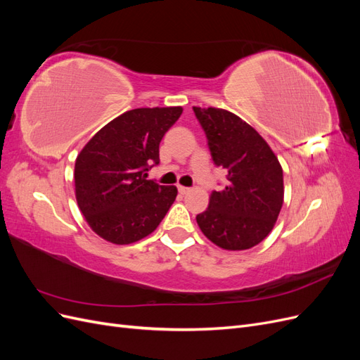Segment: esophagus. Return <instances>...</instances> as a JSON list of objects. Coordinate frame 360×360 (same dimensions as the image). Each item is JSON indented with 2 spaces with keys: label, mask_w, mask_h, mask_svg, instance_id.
I'll return each instance as SVG.
<instances>
[{
  "label": "esophagus",
  "mask_w": 360,
  "mask_h": 360,
  "mask_svg": "<svg viewBox=\"0 0 360 360\" xmlns=\"http://www.w3.org/2000/svg\"><path fill=\"white\" fill-rule=\"evenodd\" d=\"M179 192H180V193H183V195H186L188 192H191V188H186V186H179Z\"/></svg>",
  "instance_id": "34e87169"
}]
</instances>
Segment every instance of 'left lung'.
I'll return each instance as SVG.
<instances>
[{
    "mask_svg": "<svg viewBox=\"0 0 360 360\" xmlns=\"http://www.w3.org/2000/svg\"><path fill=\"white\" fill-rule=\"evenodd\" d=\"M216 167L226 171L222 191L197 214L204 236L222 249L243 250L269 236L284 202V176L266 141L240 117L193 106Z\"/></svg>",
    "mask_w": 360,
    "mask_h": 360,
    "instance_id": "left-lung-1",
    "label": "left lung"
}]
</instances>
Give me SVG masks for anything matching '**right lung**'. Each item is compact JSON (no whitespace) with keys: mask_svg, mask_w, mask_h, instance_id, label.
<instances>
[{"mask_svg":"<svg viewBox=\"0 0 360 360\" xmlns=\"http://www.w3.org/2000/svg\"><path fill=\"white\" fill-rule=\"evenodd\" d=\"M183 110L138 108L103 126L75 162L76 201L91 230L115 245L153 233L177 197L176 186L147 180L159 144Z\"/></svg>","mask_w":360,"mask_h":360,"instance_id":"add662e5","label":"right lung"}]
</instances>
